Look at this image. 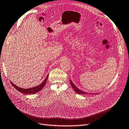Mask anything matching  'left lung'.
Instances as JSON below:
<instances>
[{"instance_id":"8db88e82","label":"left lung","mask_w":129,"mask_h":129,"mask_svg":"<svg viewBox=\"0 0 129 129\" xmlns=\"http://www.w3.org/2000/svg\"><path fill=\"white\" fill-rule=\"evenodd\" d=\"M70 83H71L72 87L73 88V89L75 90V92H76V93L78 94H92V95L95 94V95H96V94H99V93H87V92H85V91H82V90H80V89H78V88H77V87L76 86V85L74 84V83L71 81V80H70Z\"/></svg>"}]
</instances>
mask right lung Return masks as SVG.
Returning a JSON list of instances; mask_svg holds the SVG:
<instances>
[{
	"mask_svg": "<svg viewBox=\"0 0 129 129\" xmlns=\"http://www.w3.org/2000/svg\"><path fill=\"white\" fill-rule=\"evenodd\" d=\"M48 75L47 76V77H46L45 80L44 81V82H43L42 83L38 85V86H36V87H33V88H28V89L27 88L24 89V88H22L21 87H18V86H17V85L13 83L11 81H10V82H11V84L12 85V86H14V87L16 89H17L18 91L21 92V93H22L23 94H34L38 93V92L40 91L41 90H42V89H43V88H44V87L45 86V85L46 84V82H47V80H48Z\"/></svg>",
	"mask_w": 129,
	"mask_h": 129,
	"instance_id": "1",
	"label": "right lung"
}]
</instances>
